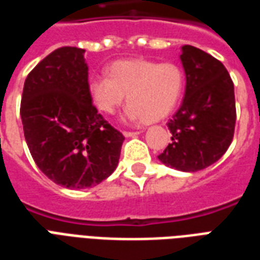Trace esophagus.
Listing matches in <instances>:
<instances>
[{
  "label": "esophagus",
  "mask_w": 260,
  "mask_h": 260,
  "mask_svg": "<svg viewBox=\"0 0 260 260\" xmlns=\"http://www.w3.org/2000/svg\"><path fill=\"white\" fill-rule=\"evenodd\" d=\"M141 132H131V131H124V136L125 138H132V136H136V135H139Z\"/></svg>",
  "instance_id": "obj_1"
}]
</instances>
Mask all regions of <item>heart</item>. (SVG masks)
<instances>
[{
  "mask_svg": "<svg viewBox=\"0 0 260 260\" xmlns=\"http://www.w3.org/2000/svg\"><path fill=\"white\" fill-rule=\"evenodd\" d=\"M184 89V74L171 62L149 59H122L107 68V76L89 82V94L104 114H114L124 103L126 121L157 122L177 106Z\"/></svg>",
  "mask_w": 260,
  "mask_h": 260,
  "instance_id": "heart-1",
  "label": "heart"
}]
</instances>
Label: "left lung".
<instances>
[{
    "mask_svg": "<svg viewBox=\"0 0 260 260\" xmlns=\"http://www.w3.org/2000/svg\"><path fill=\"white\" fill-rule=\"evenodd\" d=\"M185 96L170 119L171 143L158 160L195 173L216 163L231 145L235 128L234 83L218 59L193 46L181 47Z\"/></svg>",
    "mask_w": 260,
    "mask_h": 260,
    "instance_id": "8db88e82",
    "label": "left lung"
}]
</instances>
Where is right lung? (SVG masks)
I'll use <instances>...</instances> for the list:
<instances>
[{
  "label": "right lung",
  "mask_w": 260,
  "mask_h": 260,
  "mask_svg": "<svg viewBox=\"0 0 260 260\" xmlns=\"http://www.w3.org/2000/svg\"><path fill=\"white\" fill-rule=\"evenodd\" d=\"M85 50L61 47L27 75L20 118L37 167L55 184L85 189L117 169L124 136L91 104Z\"/></svg>",
  "instance_id": "obj_1"
}]
</instances>
